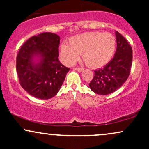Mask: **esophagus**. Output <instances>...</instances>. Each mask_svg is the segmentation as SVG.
I'll return each instance as SVG.
<instances>
[{
	"label": "esophagus",
	"instance_id": "34e87169",
	"mask_svg": "<svg viewBox=\"0 0 149 149\" xmlns=\"http://www.w3.org/2000/svg\"><path fill=\"white\" fill-rule=\"evenodd\" d=\"M74 70L75 71H78V72H82L84 70V69H83V68H75Z\"/></svg>",
	"mask_w": 149,
	"mask_h": 149
}]
</instances>
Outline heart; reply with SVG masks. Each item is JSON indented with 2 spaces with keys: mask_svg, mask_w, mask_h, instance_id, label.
<instances>
[{
  "mask_svg": "<svg viewBox=\"0 0 149 149\" xmlns=\"http://www.w3.org/2000/svg\"><path fill=\"white\" fill-rule=\"evenodd\" d=\"M116 50V38L111 33L86 32L70 38L69 44L60 46L61 61L66 65L74 64L80 59L92 68H100L110 61Z\"/></svg>",
  "mask_w": 149,
  "mask_h": 149,
  "instance_id": "obj_1",
  "label": "heart"
}]
</instances>
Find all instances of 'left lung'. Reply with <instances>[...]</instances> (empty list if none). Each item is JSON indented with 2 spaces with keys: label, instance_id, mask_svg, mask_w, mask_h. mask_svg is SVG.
<instances>
[{
  "label": "left lung",
  "instance_id": "1",
  "mask_svg": "<svg viewBox=\"0 0 149 149\" xmlns=\"http://www.w3.org/2000/svg\"><path fill=\"white\" fill-rule=\"evenodd\" d=\"M117 48L114 57L104 68L95 71L89 84L92 92L106 95L116 91L124 84L130 75L132 63V49L126 39L115 31Z\"/></svg>",
  "mask_w": 149,
  "mask_h": 149
}]
</instances>
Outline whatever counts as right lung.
I'll return each mask as SVG.
<instances>
[{
  "label": "right lung",
  "mask_w": 149,
  "mask_h": 149,
  "mask_svg": "<svg viewBox=\"0 0 149 149\" xmlns=\"http://www.w3.org/2000/svg\"><path fill=\"white\" fill-rule=\"evenodd\" d=\"M59 42L57 34L45 32L30 38L19 51L16 67L20 85L36 98L55 96L69 72L58 59Z\"/></svg>",
  "instance_id": "right-lung-1"
}]
</instances>
